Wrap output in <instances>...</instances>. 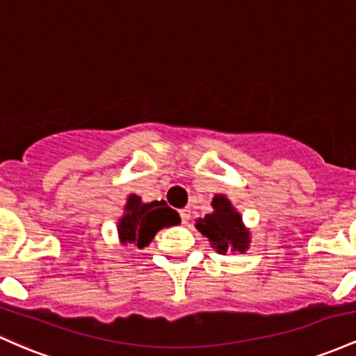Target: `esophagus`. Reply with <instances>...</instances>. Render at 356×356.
I'll return each mask as SVG.
<instances>
[{"label":"esophagus","instance_id":"34e87169","mask_svg":"<svg viewBox=\"0 0 356 356\" xmlns=\"http://www.w3.org/2000/svg\"><path fill=\"white\" fill-rule=\"evenodd\" d=\"M179 217H181V222L183 223H188L191 213H190V209H181L179 210Z\"/></svg>","mask_w":356,"mask_h":356}]
</instances>
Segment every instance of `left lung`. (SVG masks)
I'll list each match as a JSON object with an SVG mask.
<instances>
[{"instance_id": "left-lung-1", "label": "left lung", "mask_w": 356, "mask_h": 356, "mask_svg": "<svg viewBox=\"0 0 356 356\" xmlns=\"http://www.w3.org/2000/svg\"><path fill=\"white\" fill-rule=\"evenodd\" d=\"M213 211L197 220V229L209 237L218 254L245 252L250 243V232L243 227L242 217L232 207L230 200L223 195H215L211 200Z\"/></svg>"}]
</instances>
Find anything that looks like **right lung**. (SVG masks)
I'll list each match as a JSON object with an SVG mask.
<instances>
[{"mask_svg": "<svg viewBox=\"0 0 356 356\" xmlns=\"http://www.w3.org/2000/svg\"><path fill=\"white\" fill-rule=\"evenodd\" d=\"M126 213L119 220L118 232L122 245L134 243L143 249L154 238L163 227L178 225L179 215L177 210L170 209L165 202L143 203L141 197L129 195L124 207Z\"/></svg>", "mask_w": 356, "mask_h": 356, "instance_id": "add662e5", "label": "right lung"}]
</instances>
